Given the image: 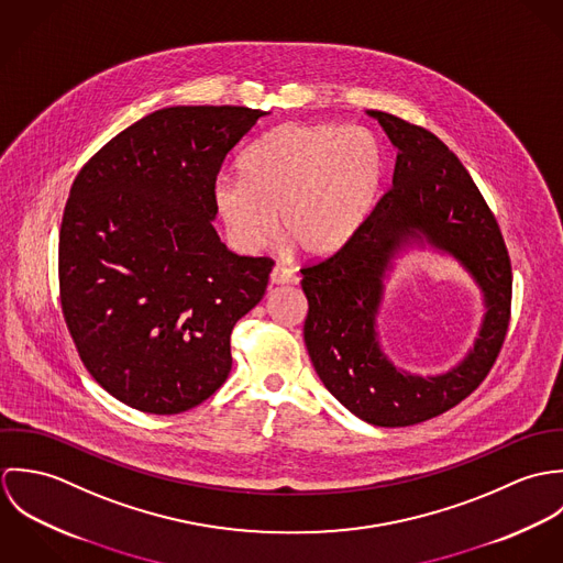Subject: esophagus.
Masks as SVG:
<instances>
[{
	"mask_svg": "<svg viewBox=\"0 0 563 563\" xmlns=\"http://www.w3.org/2000/svg\"><path fill=\"white\" fill-rule=\"evenodd\" d=\"M292 282H297V277L290 268H286L282 264L273 266V271H271V284L273 286H284V284H292Z\"/></svg>",
	"mask_w": 563,
	"mask_h": 563,
	"instance_id": "1",
	"label": "esophagus"
}]
</instances>
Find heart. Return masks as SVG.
Instances as JSON below:
<instances>
[{"instance_id":"heart-1","label":"heart","mask_w":563,"mask_h":563,"mask_svg":"<svg viewBox=\"0 0 563 563\" xmlns=\"http://www.w3.org/2000/svg\"><path fill=\"white\" fill-rule=\"evenodd\" d=\"M221 173L212 203L228 236L257 251L277 230L310 257L340 251L364 225L384 181V152L373 132L327 123H284Z\"/></svg>"}]
</instances>
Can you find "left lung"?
<instances>
[{
  "label": "left lung",
  "mask_w": 563,
  "mask_h": 563,
  "mask_svg": "<svg viewBox=\"0 0 563 563\" xmlns=\"http://www.w3.org/2000/svg\"><path fill=\"white\" fill-rule=\"evenodd\" d=\"M366 114L397 147L393 188L340 251L301 268L303 338L324 388L351 413L375 427H407L464 401L489 373L509 324L511 264L498 223L460 158L424 128L379 110ZM413 245L455 256L484 295L474 349L440 376L402 372L378 344L387 273Z\"/></svg>",
  "instance_id": "8db88e82"
}]
</instances>
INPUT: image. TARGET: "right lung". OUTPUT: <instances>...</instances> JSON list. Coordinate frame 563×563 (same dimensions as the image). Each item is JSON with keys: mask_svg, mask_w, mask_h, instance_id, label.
Returning a JSON list of instances; mask_svg holds the SVG:
<instances>
[{"mask_svg": "<svg viewBox=\"0 0 563 563\" xmlns=\"http://www.w3.org/2000/svg\"><path fill=\"white\" fill-rule=\"evenodd\" d=\"M244 106L162 108L81 166L63 214L60 303L92 379L145 413H179L232 371L234 324L266 290L271 257L232 253L212 184L262 119Z\"/></svg>", "mask_w": 563, "mask_h": 563, "instance_id": "obj_1", "label": "right lung"}]
</instances>
